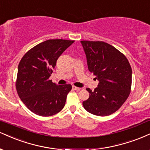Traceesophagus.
I'll list each match as a JSON object with an SVG mask.
<instances>
[{"instance_id":"obj_1","label":"esophagus","mask_w":150,"mask_h":150,"mask_svg":"<svg viewBox=\"0 0 150 150\" xmlns=\"http://www.w3.org/2000/svg\"><path fill=\"white\" fill-rule=\"evenodd\" d=\"M72 89L73 90H75V91H80L81 89V88H78V87H76V86H72Z\"/></svg>"}]
</instances>
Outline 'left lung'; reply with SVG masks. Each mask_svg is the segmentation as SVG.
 Masks as SVG:
<instances>
[{"label": "left lung", "instance_id": "obj_1", "mask_svg": "<svg viewBox=\"0 0 150 150\" xmlns=\"http://www.w3.org/2000/svg\"><path fill=\"white\" fill-rule=\"evenodd\" d=\"M88 70L99 81L98 87L83 102L85 110L96 116L114 113L131 92L132 69L127 58L117 48L103 41L81 40Z\"/></svg>", "mask_w": 150, "mask_h": 150}]
</instances>
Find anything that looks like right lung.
I'll list each match as a JSON object with an SVG mask.
<instances>
[{
    "mask_svg": "<svg viewBox=\"0 0 150 150\" xmlns=\"http://www.w3.org/2000/svg\"><path fill=\"white\" fill-rule=\"evenodd\" d=\"M74 42L45 40L28 51L21 59L16 88L24 105L37 115L49 117L64 108L71 86H58L49 78L58 58Z\"/></svg>",
    "mask_w": 150,
    "mask_h": 150,
    "instance_id": "right-lung-1",
    "label": "right lung"
}]
</instances>
